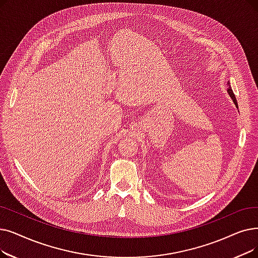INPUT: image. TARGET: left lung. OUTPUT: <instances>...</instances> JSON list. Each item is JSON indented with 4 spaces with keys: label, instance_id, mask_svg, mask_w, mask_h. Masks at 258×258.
<instances>
[{
    "label": "left lung",
    "instance_id": "8db88e82",
    "mask_svg": "<svg viewBox=\"0 0 258 258\" xmlns=\"http://www.w3.org/2000/svg\"><path fill=\"white\" fill-rule=\"evenodd\" d=\"M228 86H229V88H228V93H229V95L231 96V98L233 99V101H234L235 105L237 106V101H236V98H235V95H234V93H233L232 88H231V86H230V84H229V83H228Z\"/></svg>",
    "mask_w": 258,
    "mask_h": 258
}]
</instances>
